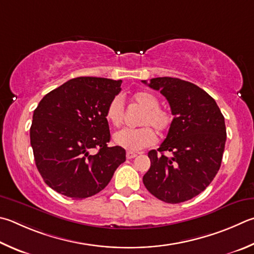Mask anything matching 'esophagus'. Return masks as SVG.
<instances>
[{
	"label": "esophagus",
	"mask_w": 254,
	"mask_h": 254,
	"mask_svg": "<svg viewBox=\"0 0 254 254\" xmlns=\"http://www.w3.org/2000/svg\"><path fill=\"white\" fill-rule=\"evenodd\" d=\"M137 154L136 153H134V152H127V159H133V158H135Z\"/></svg>",
	"instance_id": "esophagus-1"
}]
</instances>
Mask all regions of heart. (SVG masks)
<instances>
[{
    "label": "heart",
    "mask_w": 254,
    "mask_h": 254,
    "mask_svg": "<svg viewBox=\"0 0 254 254\" xmlns=\"http://www.w3.org/2000/svg\"><path fill=\"white\" fill-rule=\"evenodd\" d=\"M134 103L139 105L143 111L139 128H122L113 134L115 144L128 151H140L144 147L153 145L156 142L155 132L150 127L155 128L159 133L167 132L172 126V113L160 107L158 96L151 92L142 91L133 95ZM124 115V105L121 96H114L105 111V118L114 127L122 123Z\"/></svg>",
    "instance_id": "heart-1"
}]
</instances>
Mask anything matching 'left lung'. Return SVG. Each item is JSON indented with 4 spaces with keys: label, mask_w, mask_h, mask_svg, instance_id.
Masks as SVG:
<instances>
[{
    "label": "left lung",
    "mask_w": 254,
    "mask_h": 254,
    "mask_svg": "<svg viewBox=\"0 0 254 254\" xmlns=\"http://www.w3.org/2000/svg\"><path fill=\"white\" fill-rule=\"evenodd\" d=\"M142 82L165 96L174 117L158 151L147 153L151 167L143 183L167 203L191 200L205 190L221 167L227 140L224 117L214 99L191 82L169 76ZM165 150L172 152L171 158L163 154Z\"/></svg>",
    "instance_id": "8db88e82"
}]
</instances>
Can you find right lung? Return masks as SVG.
<instances>
[{
  "mask_svg": "<svg viewBox=\"0 0 254 254\" xmlns=\"http://www.w3.org/2000/svg\"><path fill=\"white\" fill-rule=\"evenodd\" d=\"M122 81L75 77L51 91L34 110L30 128L36 168L61 194L82 200L96 194L126 161V150L109 146L107 108ZM93 148L98 152L92 155Z\"/></svg>",
  "mask_w": 254,
  "mask_h": 254,
  "instance_id": "add662e5",
  "label": "right lung"
}]
</instances>
